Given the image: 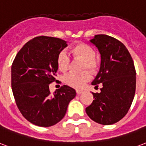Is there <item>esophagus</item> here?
I'll list each match as a JSON object with an SVG mask.
<instances>
[{
  "label": "esophagus",
  "mask_w": 146,
  "mask_h": 146,
  "mask_svg": "<svg viewBox=\"0 0 146 146\" xmlns=\"http://www.w3.org/2000/svg\"><path fill=\"white\" fill-rule=\"evenodd\" d=\"M76 92L77 94H81L82 93H83V90H76Z\"/></svg>",
  "instance_id": "esophagus-1"
}]
</instances>
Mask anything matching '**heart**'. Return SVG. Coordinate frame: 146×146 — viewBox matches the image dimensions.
Returning <instances> with one entry per match:
<instances>
[{"mask_svg": "<svg viewBox=\"0 0 146 146\" xmlns=\"http://www.w3.org/2000/svg\"><path fill=\"white\" fill-rule=\"evenodd\" d=\"M70 52L73 59L83 60L82 70H89L90 72L95 73L99 69V63L95 59L94 49L86 43H78L72 46ZM56 63L58 69L62 72H66L68 70L70 64V58L66 52H60L57 56ZM91 75L89 71H84L83 73H69L65 77V83L74 88H82L84 84L89 81Z\"/></svg>", "mask_w": 146, "mask_h": 146, "instance_id": "obj_1", "label": "heart"}]
</instances>
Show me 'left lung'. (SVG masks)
<instances>
[{"mask_svg": "<svg viewBox=\"0 0 146 146\" xmlns=\"http://www.w3.org/2000/svg\"><path fill=\"white\" fill-rule=\"evenodd\" d=\"M101 57L99 73L92 85H103L100 93H92L94 100L86 108L90 119L108 125L122 119L133 101L136 72L133 59L122 42L107 35H97L90 40Z\"/></svg>", "mask_w": 146, "mask_h": 146, "instance_id": "8db88e82", "label": "left lung"}]
</instances>
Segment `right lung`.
Instances as JSON below:
<instances>
[{
	"label": "right lung",
	"instance_id": "1",
	"mask_svg": "<svg viewBox=\"0 0 146 146\" xmlns=\"http://www.w3.org/2000/svg\"><path fill=\"white\" fill-rule=\"evenodd\" d=\"M67 46L58 38L38 36L25 45L11 66V88L16 104L24 117L40 127L56 125L63 118L76 90L64 85L51 94L56 81L57 56Z\"/></svg>",
	"mask_w": 146,
	"mask_h": 146
}]
</instances>
